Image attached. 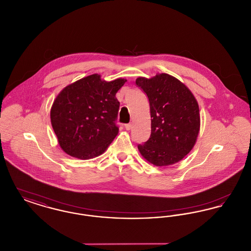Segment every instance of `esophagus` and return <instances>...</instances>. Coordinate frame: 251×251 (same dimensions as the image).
<instances>
[{
	"label": "esophagus",
	"mask_w": 251,
	"mask_h": 251,
	"mask_svg": "<svg viewBox=\"0 0 251 251\" xmlns=\"http://www.w3.org/2000/svg\"><path fill=\"white\" fill-rule=\"evenodd\" d=\"M131 127H132V125H131V123H128V124H125V129L127 130V131H130L131 129Z\"/></svg>",
	"instance_id": "esophagus-1"
}]
</instances>
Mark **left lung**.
Here are the masks:
<instances>
[{
  "instance_id": "1",
  "label": "left lung",
  "mask_w": 251,
  "mask_h": 251,
  "mask_svg": "<svg viewBox=\"0 0 251 251\" xmlns=\"http://www.w3.org/2000/svg\"><path fill=\"white\" fill-rule=\"evenodd\" d=\"M135 84L149 98L151 118V136L138 145L141 155L157 167L179 162L191 151L200 131L197 100L185 84L167 73L139 77Z\"/></svg>"
}]
</instances>
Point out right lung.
<instances>
[{
  "instance_id": "add662e5",
  "label": "right lung",
  "mask_w": 251,
  "mask_h": 251,
  "mask_svg": "<svg viewBox=\"0 0 251 251\" xmlns=\"http://www.w3.org/2000/svg\"><path fill=\"white\" fill-rule=\"evenodd\" d=\"M125 82H106L92 74L60 92L50 109V122L67 154L86 160L104 152L119 133L116 94Z\"/></svg>"
}]
</instances>
